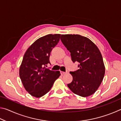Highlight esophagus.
Segmentation results:
<instances>
[{"label": "esophagus", "mask_w": 121, "mask_h": 121, "mask_svg": "<svg viewBox=\"0 0 121 121\" xmlns=\"http://www.w3.org/2000/svg\"><path fill=\"white\" fill-rule=\"evenodd\" d=\"M65 73H67L66 72H63V71H61V74L63 75H65Z\"/></svg>", "instance_id": "esophagus-1"}]
</instances>
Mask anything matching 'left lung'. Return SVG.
I'll return each instance as SVG.
<instances>
[{"label": "left lung", "mask_w": 121, "mask_h": 121, "mask_svg": "<svg viewBox=\"0 0 121 121\" xmlns=\"http://www.w3.org/2000/svg\"><path fill=\"white\" fill-rule=\"evenodd\" d=\"M61 40L70 52L73 62L79 63V69L70 72L73 81L67 86L73 93L81 97L93 95L105 73L99 48L89 38L79 35H61Z\"/></svg>", "instance_id": "8db88e82"}]
</instances>
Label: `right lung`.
<instances>
[{
    "mask_svg": "<svg viewBox=\"0 0 121 121\" xmlns=\"http://www.w3.org/2000/svg\"><path fill=\"white\" fill-rule=\"evenodd\" d=\"M60 36L49 34L39 38L24 55L20 67V77L26 91L33 97L40 98L44 95L60 76L59 71L46 68L50 63L51 52L58 44Z\"/></svg>",
    "mask_w": 121,
    "mask_h": 121,
    "instance_id": "add662e5",
    "label": "right lung"
}]
</instances>
